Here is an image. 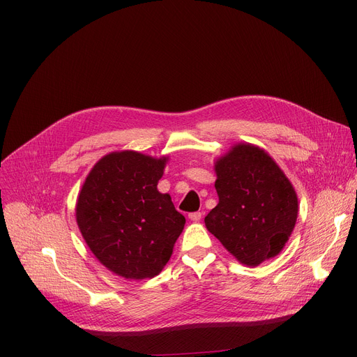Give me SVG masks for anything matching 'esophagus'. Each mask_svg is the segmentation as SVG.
<instances>
[{
	"label": "esophagus",
	"mask_w": 357,
	"mask_h": 357,
	"mask_svg": "<svg viewBox=\"0 0 357 357\" xmlns=\"http://www.w3.org/2000/svg\"><path fill=\"white\" fill-rule=\"evenodd\" d=\"M188 217H190V220H191V221H194V222H198V221L201 220L202 214H201L199 211H197V213H191Z\"/></svg>",
	"instance_id": "34e87169"
}]
</instances>
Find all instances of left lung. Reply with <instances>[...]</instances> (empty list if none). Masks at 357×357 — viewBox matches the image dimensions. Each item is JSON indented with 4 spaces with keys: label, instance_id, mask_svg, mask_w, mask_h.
<instances>
[{
    "label": "left lung",
    "instance_id": "left-lung-1",
    "mask_svg": "<svg viewBox=\"0 0 357 357\" xmlns=\"http://www.w3.org/2000/svg\"><path fill=\"white\" fill-rule=\"evenodd\" d=\"M214 171L218 204L205 227L246 266L278 256L298 217V197L282 169L259 146L237 143L214 162Z\"/></svg>",
    "mask_w": 357,
    "mask_h": 357
}]
</instances>
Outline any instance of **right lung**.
Masks as SVG:
<instances>
[{
	"label": "right lung",
	"instance_id": "right-lung-1",
	"mask_svg": "<svg viewBox=\"0 0 357 357\" xmlns=\"http://www.w3.org/2000/svg\"><path fill=\"white\" fill-rule=\"evenodd\" d=\"M169 156L135 150L102 156L79 191L75 215L100 264L124 279L162 272L181 236L185 217L169 194L158 191Z\"/></svg>",
	"mask_w": 357,
	"mask_h": 357
}]
</instances>
